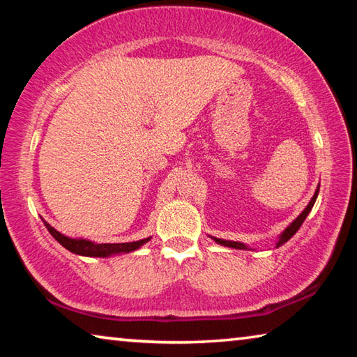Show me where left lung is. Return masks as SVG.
<instances>
[{"label":"left lung","mask_w":357,"mask_h":357,"mask_svg":"<svg viewBox=\"0 0 357 357\" xmlns=\"http://www.w3.org/2000/svg\"><path fill=\"white\" fill-rule=\"evenodd\" d=\"M318 192H319V185L317 187V190H315V195L312 197V200H310V203L307 204L305 206V209L302 211V213L296 217V219L289 223V225L283 229V233L280 234L279 236V241H277V244H275V247H280V245H283L287 243L288 239H291L294 234H296V231H298V229L301 228V225L302 223H304V220H305V217L309 215V213L312 211V208H313V204H315V202H317V197H318ZM213 238V236H211ZM217 244H220V245H225V247H231V249H241V250H247L249 249V247H247L245 244H243V243H238V241H225V239H219V238H213ZM250 250V249H249Z\"/></svg>","instance_id":"8db88e82"}]
</instances>
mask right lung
Returning a JSON list of instances; mask_svg holds the SVG:
<instances>
[{
    "label": "right lung",
    "instance_id": "right-lung-1",
    "mask_svg": "<svg viewBox=\"0 0 357 357\" xmlns=\"http://www.w3.org/2000/svg\"><path fill=\"white\" fill-rule=\"evenodd\" d=\"M44 220V219H42ZM44 225L48 229V233L55 238L59 244H61L64 249H68L72 253H77V255L82 257H112V255H118V253H129L134 252L137 249H140L143 244H146L151 238H144L140 241H134V243H121V244H98L93 243V241L88 239H74V238H68L56 231L50 223H47L44 220Z\"/></svg>",
    "mask_w": 357,
    "mask_h": 357
}]
</instances>
